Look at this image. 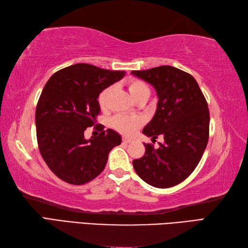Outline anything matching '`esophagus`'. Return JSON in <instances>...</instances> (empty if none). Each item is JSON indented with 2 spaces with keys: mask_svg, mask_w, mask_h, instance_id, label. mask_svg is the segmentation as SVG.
Instances as JSON below:
<instances>
[{
  "mask_svg": "<svg viewBox=\"0 0 248 248\" xmlns=\"http://www.w3.org/2000/svg\"><path fill=\"white\" fill-rule=\"evenodd\" d=\"M131 141H132V140H131L130 139H125V138L123 139V143L124 144H129V143H131Z\"/></svg>",
  "mask_w": 248,
  "mask_h": 248,
  "instance_id": "34e87169",
  "label": "esophagus"
}]
</instances>
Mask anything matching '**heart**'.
Segmentation results:
<instances>
[{
	"label": "heart",
	"instance_id": "obj_1",
	"mask_svg": "<svg viewBox=\"0 0 248 248\" xmlns=\"http://www.w3.org/2000/svg\"><path fill=\"white\" fill-rule=\"evenodd\" d=\"M128 89L129 93L132 98L135 100L136 102L140 101L141 99L147 100L150 96V88L147 84L143 81L138 80V78H131L128 82ZM113 87L108 86L104 88L103 91L99 93L98 96V104L99 107L102 109H105L108 108V99L110 93H112ZM141 119L140 117H136V116H124V115H117L110 120V124L112 127L117 130L118 132L125 134V135H131L134 133V131L138 129L141 124Z\"/></svg>",
	"mask_w": 248,
	"mask_h": 248
}]
</instances>
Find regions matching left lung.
I'll list each match as a JSON object with an SVG mask.
<instances>
[{
    "instance_id": "obj_1",
    "label": "left lung",
    "mask_w": 248,
    "mask_h": 248,
    "mask_svg": "<svg viewBox=\"0 0 248 248\" xmlns=\"http://www.w3.org/2000/svg\"><path fill=\"white\" fill-rule=\"evenodd\" d=\"M131 73L151 84L159 98L154 118L143 133L152 140L164 136L157 149L144 144L145 155L133 161V167L152 186H175L194 171L207 147L208 103L196 80L178 68L160 66Z\"/></svg>"
}]
</instances>
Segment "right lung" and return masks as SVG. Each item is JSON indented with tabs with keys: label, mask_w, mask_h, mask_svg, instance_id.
I'll return each mask as SVG.
<instances>
[{
	"label": "right lung",
	"mask_w": 248,
	"mask_h": 248,
	"mask_svg": "<svg viewBox=\"0 0 248 248\" xmlns=\"http://www.w3.org/2000/svg\"><path fill=\"white\" fill-rule=\"evenodd\" d=\"M124 71L76 64L55 72L41 92L36 107V134L46 164L67 183L82 186L99 176L109 151L121 143L114 130L100 131L86 140L83 131L96 124L100 113L98 96L119 81Z\"/></svg>",
	"instance_id": "1"
}]
</instances>
